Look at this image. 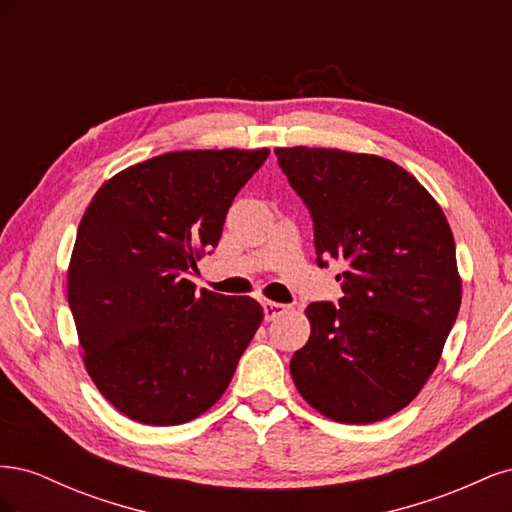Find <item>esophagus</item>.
Instances as JSON below:
<instances>
[{
  "instance_id": "1",
  "label": "esophagus",
  "mask_w": 512,
  "mask_h": 512,
  "mask_svg": "<svg viewBox=\"0 0 512 512\" xmlns=\"http://www.w3.org/2000/svg\"><path fill=\"white\" fill-rule=\"evenodd\" d=\"M262 309H265V320H275V318H280L282 314H286V305H282V303H275V301H265L262 303Z\"/></svg>"
}]
</instances>
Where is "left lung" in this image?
I'll list each match as a JSON object with an SVG mask.
<instances>
[{"label": "left lung", "instance_id": "8db88e82", "mask_svg": "<svg viewBox=\"0 0 512 512\" xmlns=\"http://www.w3.org/2000/svg\"><path fill=\"white\" fill-rule=\"evenodd\" d=\"M314 220L318 265L339 260L344 297L312 303L290 374L309 406L367 425L404 410L438 367L461 305L442 207L395 162L324 147H277Z\"/></svg>", "mask_w": 512, "mask_h": 512}]
</instances>
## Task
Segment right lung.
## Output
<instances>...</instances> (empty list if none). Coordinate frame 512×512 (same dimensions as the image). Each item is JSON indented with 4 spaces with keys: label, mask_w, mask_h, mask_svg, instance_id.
Here are the masks:
<instances>
[{
    "label": "right lung",
    "mask_w": 512,
    "mask_h": 512,
    "mask_svg": "<svg viewBox=\"0 0 512 512\" xmlns=\"http://www.w3.org/2000/svg\"><path fill=\"white\" fill-rule=\"evenodd\" d=\"M269 149L170 151L121 170L85 209L68 267V303L89 378L143 425L207 412L262 318L250 297L188 280L222 237L228 207Z\"/></svg>",
    "instance_id": "add662e5"
}]
</instances>
